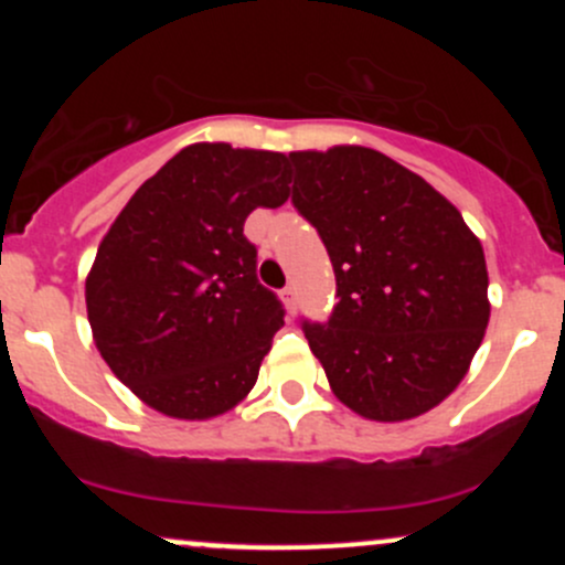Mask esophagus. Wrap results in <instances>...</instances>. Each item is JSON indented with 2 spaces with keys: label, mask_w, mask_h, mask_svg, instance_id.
<instances>
[{
  "label": "esophagus",
  "mask_w": 565,
  "mask_h": 565,
  "mask_svg": "<svg viewBox=\"0 0 565 565\" xmlns=\"http://www.w3.org/2000/svg\"><path fill=\"white\" fill-rule=\"evenodd\" d=\"M295 284H289V287H284V292H281V298H284V303H287V309L289 311H295Z\"/></svg>",
  "instance_id": "34e87169"
}]
</instances>
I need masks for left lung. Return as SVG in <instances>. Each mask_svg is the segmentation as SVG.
<instances>
[{
    "label": "left lung",
    "instance_id": "obj_1",
    "mask_svg": "<svg viewBox=\"0 0 565 565\" xmlns=\"http://www.w3.org/2000/svg\"><path fill=\"white\" fill-rule=\"evenodd\" d=\"M292 204L335 273L333 315L303 322L330 391L369 420H409L451 396L489 322L481 241L393 158L355 145L289 152Z\"/></svg>",
    "mask_w": 565,
    "mask_h": 565
}]
</instances>
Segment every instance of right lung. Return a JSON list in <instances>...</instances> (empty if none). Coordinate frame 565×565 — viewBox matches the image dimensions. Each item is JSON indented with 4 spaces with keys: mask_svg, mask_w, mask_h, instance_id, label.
Returning <instances> with one entry per match:
<instances>
[{
    "mask_svg": "<svg viewBox=\"0 0 565 565\" xmlns=\"http://www.w3.org/2000/svg\"><path fill=\"white\" fill-rule=\"evenodd\" d=\"M289 158L199 141L130 196L87 276L93 339L147 407L207 420L241 404L284 324L243 235L289 199Z\"/></svg>",
    "mask_w": 565,
    "mask_h": 565,
    "instance_id": "obj_1",
    "label": "right lung"
}]
</instances>
